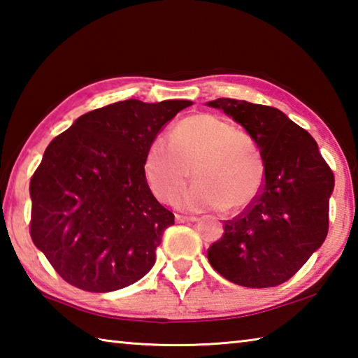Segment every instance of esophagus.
I'll use <instances>...</instances> for the list:
<instances>
[{"label":"esophagus","mask_w":358,"mask_h":358,"mask_svg":"<svg viewBox=\"0 0 358 358\" xmlns=\"http://www.w3.org/2000/svg\"><path fill=\"white\" fill-rule=\"evenodd\" d=\"M175 220L177 222H194L197 221L196 216H185V215H175Z\"/></svg>","instance_id":"esophagus-1"}]
</instances>
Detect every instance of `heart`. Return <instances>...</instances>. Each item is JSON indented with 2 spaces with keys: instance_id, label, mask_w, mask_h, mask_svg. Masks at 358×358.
<instances>
[{
  "instance_id": "obj_1",
  "label": "heart",
  "mask_w": 358,
  "mask_h": 358,
  "mask_svg": "<svg viewBox=\"0 0 358 358\" xmlns=\"http://www.w3.org/2000/svg\"><path fill=\"white\" fill-rule=\"evenodd\" d=\"M196 180L180 199L187 210L238 211L250 205L264 183V161L245 132L208 113L186 117L148 143L145 181L157 201L173 203L189 178Z\"/></svg>"
}]
</instances>
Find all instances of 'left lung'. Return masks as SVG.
I'll use <instances>...</instances> for the list:
<instances>
[{
	"mask_svg": "<svg viewBox=\"0 0 358 358\" xmlns=\"http://www.w3.org/2000/svg\"><path fill=\"white\" fill-rule=\"evenodd\" d=\"M208 106L243 126L265 169L259 194L224 222L222 237L208 248V262L238 286H280L324 243L335 177L310 132L278 108L230 98Z\"/></svg>",
	"mask_w": 358,
	"mask_h": 358,
	"instance_id": "obj_1",
	"label": "left lung"
}]
</instances>
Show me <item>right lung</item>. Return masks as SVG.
Masks as SVG:
<instances>
[{"instance_id": "add662e5", "label": "right lung", "mask_w": 358, "mask_h": 358, "mask_svg": "<svg viewBox=\"0 0 358 358\" xmlns=\"http://www.w3.org/2000/svg\"><path fill=\"white\" fill-rule=\"evenodd\" d=\"M191 101H120L82 115L48 143L29 181V235L57 273L88 292L151 270L172 211L145 181L148 143Z\"/></svg>"}]
</instances>
